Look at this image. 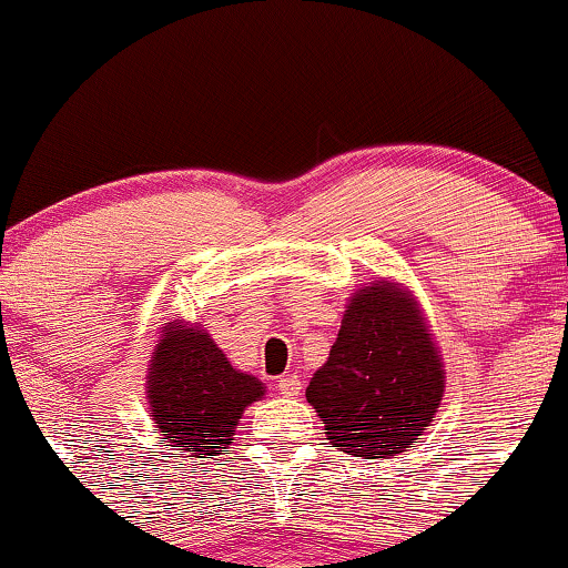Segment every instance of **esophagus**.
<instances>
[{
  "mask_svg": "<svg viewBox=\"0 0 568 568\" xmlns=\"http://www.w3.org/2000/svg\"><path fill=\"white\" fill-rule=\"evenodd\" d=\"M277 393L283 397H293L302 393V379H298L296 374H285L283 379L277 382Z\"/></svg>",
  "mask_w": 568,
  "mask_h": 568,
  "instance_id": "34e87169",
  "label": "esophagus"
}]
</instances>
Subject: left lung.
Returning a JSON list of instances; mask_svg holds the SVG:
<instances>
[{
  "label": "left lung",
  "mask_w": 568,
  "mask_h": 568,
  "mask_svg": "<svg viewBox=\"0 0 568 568\" xmlns=\"http://www.w3.org/2000/svg\"><path fill=\"white\" fill-rule=\"evenodd\" d=\"M443 387V361L416 298L397 283L374 280L349 298L306 400L334 446L366 459H393L419 443Z\"/></svg>",
  "instance_id": "obj_1"
}]
</instances>
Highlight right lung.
Returning a JSON list of instances; mask_svg holds the SVG:
<instances>
[{
    "label": "right lung",
    "instance_id": "add662e5",
    "mask_svg": "<svg viewBox=\"0 0 568 568\" xmlns=\"http://www.w3.org/2000/svg\"><path fill=\"white\" fill-rule=\"evenodd\" d=\"M262 395L264 384L234 368L200 325L168 323L160 331L146 397L162 438L179 452L213 459L234 440L243 410Z\"/></svg>",
    "mask_w": 568,
    "mask_h": 568
}]
</instances>
